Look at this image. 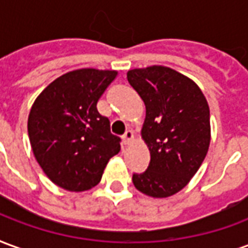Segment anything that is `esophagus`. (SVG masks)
<instances>
[{
	"mask_svg": "<svg viewBox=\"0 0 248 248\" xmlns=\"http://www.w3.org/2000/svg\"><path fill=\"white\" fill-rule=\"evenodd\" d=\"M133 138H134V134H133V131H131V130H126V133H124V137H122L124 145H129L130 142L133 140Z\"/></svg>",
	"mask_w": 248,
	"mask_h": 248,
	"instance_id": "obj_1",
	"label": "esophagus"
}]
</instances>
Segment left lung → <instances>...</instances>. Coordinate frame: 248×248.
<instances>
[{
	"instance_id": "1",
	"label": "left lung",
	"mask_w": 248,
	"mask_h": 248,
	"mask_svg": "<svg viewBox=\"0 0 248 248\" xmlns=\"http://www.w3.org/2000/svg\"><path fill=\"white\" fill-rule=\"evenodd\" d=\"M127 81L145 102L142 138L150 150L147 170L133 174V183L149 197H171L190 182L207 154L208 103L195 82L166 66L129 70Z\"/></svg>"
}]
</instances>
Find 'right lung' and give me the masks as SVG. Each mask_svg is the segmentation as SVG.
<instances>
[{
    "label": "right lung",
    "mask_w": 248,
    "mask_h": 248,
    "mask_svg": "<svg viewBox=\"0 0 248 248\" xmlns=\"http://www.w3.org/2000/svg\"><path fill=\"white\" fill-rule=\"evenodd\" d=\"M115 70L78 69L51 82L37 97L28 133L38 165L57 186L85 191L97 186L121 138L97 102L117 77Z\"/></svg>",
    "instance_id": "obj_1"
}]
</instances>
